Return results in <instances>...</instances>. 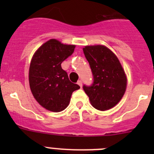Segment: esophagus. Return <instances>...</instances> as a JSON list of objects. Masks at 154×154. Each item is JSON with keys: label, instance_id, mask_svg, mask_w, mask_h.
<instances>
[{"label": "esophagus", "instance_id": "34e87169", "mask_svg": "<svg viewBox=\"0 0 154 154\" xmlns=\"http://www.w3.org/2000/svg\"><path fill=\"white\" fill-rule=\"evenodd\" d=\"M77 84L80 86V88H82V85H83L82 84V80H78V81H77Z\"/></svg>", "mask_w": 154, "mask_h": 154}]
</instances>
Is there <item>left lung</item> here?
Wrapping results in <instances>:
<instances>
[{"label": "left lung", "instance_id": "left-lung-1", "mask_svg": "<svg viewBox=\"0 0 154 154\" xmlns=\"http://www.w3.org/2000/svg\"><path fill=\"white\" fill-rule=\"evenodd\" d=\"M83 53L93 76L92 84L83 85V90L94 108L109 109L120 101L125 92V71L117 57L105 46H86Z\"/></svg>", "mask_w": 154, "mask_h": 154}]
</instances>
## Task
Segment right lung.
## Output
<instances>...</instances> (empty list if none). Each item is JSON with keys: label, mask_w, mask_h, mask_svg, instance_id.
<instances>
[{"label": "right lung", "mask_w": 154, "mask_h": 154, "mask_svg": "<svg viewBox=\"0 0 154 154\" xmlns=\"http://www.w3.org/2000/svg\"><path fill=\"white\" fill-rule=\"evenodd\" d=\"M75 45L51 39L32 57L29 71L31 91L38 103L52 112H61L68 106L73 91L80 86L69 80L61 64L72 55Z\"/></svg>", "instance_id": "right-lung-1"}]
</instances>
